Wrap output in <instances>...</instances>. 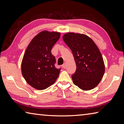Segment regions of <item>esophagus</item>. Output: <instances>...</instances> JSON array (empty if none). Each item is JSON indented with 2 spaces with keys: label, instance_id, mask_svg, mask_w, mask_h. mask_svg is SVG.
<instances>
[{
  "label": "esophagus",
  "instance_id": "obj_1",
  "mask_svg": "<svg viewBox=\"0 0 124 124\" xmlns=\"http://www.w3.org/2000/svg\"><path fill=\"white\" fill-rule=\"evenodd\" d=\"M62 67L63 68H66V63H64L62 65Z\"/></svg>",
  "mask_w": 124,
  "mask_h": 124
}]
</instances>
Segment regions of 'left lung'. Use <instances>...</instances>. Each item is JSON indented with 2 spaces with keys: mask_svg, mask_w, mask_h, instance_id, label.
Here are the masks:
<instances>
[{
  "mask_svg": "<svg viewBox=\"0 0 124 124\" xmlns=\"http://www.w3.org/2000/svg\"><path fill=\"white\" fill-rule=\"evenodd\" d=\"M72 50L77 70L72 75L74 84L83 90L97 86L103 77L105 66L101 53L94 41L86 35L68 33L63 36Z\"/></svg>",
  "mask_w": 124,
  "mask_h": 124,
  "instance_id": "8db88e82",
  "label": "left lung"
}]
</instances>
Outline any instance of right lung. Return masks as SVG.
I'll return each mask as SVG.
<instances>
[{
    "label": "right lung",
    "instance_id": "right-lung-1",
    "mask_svg": "<svg viewBox=\"0 0 124 124\" xmlns=\"http://www.w3.org/2000/svg\"><path fill=\"white\" fill-rule=\"evenodd\" d=\"M60 35L58 32L42 31L27 47L22 61V74L27 83L35 89H46L59 75L61 69L54 66L56 59L51 51Z\"/></svg>",
    "mask_w": 124,
    "mask_h": 124
}]
</instances>
